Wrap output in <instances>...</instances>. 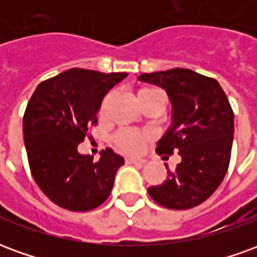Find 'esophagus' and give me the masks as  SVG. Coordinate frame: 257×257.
<instances>
[{"instance_id": "1", "label": "esophagus", "mask_w": 257, "mask_h": 257, "mask_svg": "<svg viewBox=\"0 0 257 257\" xmlns=\"http://www.w3.org/2000/svg\"><path fill=\"white\" fill-rule=\"evenodd\" d=\"M125 162L126 164H135V165H143L145 164V160H138V158H125Z\"/></svg>"}]
</instances>
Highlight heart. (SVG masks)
Here are the masks:
<instances>
[{"label":"heart","instance_id":"heart-1","mask_svg":"<svg viewBox=\"0 0 257 257\" xmlns=\"http://www.w3.org/2000/svg\"><path fill=\"white\" fill-rule=\"evenodd\" d=\"M158 96H164L160 89H157L154 86H143L138 90V100L139 103H145V101L158 97ZM107 99L103 101L101 106V111L104 110ZM153 139V135L150 132H139L135 129H121L117 134L114 135L112 142L117 147L118 150L125 154H138L145 147V145L149 140Z\"/></svg>","mask_w":257,"mask_h":257}]
</instances>
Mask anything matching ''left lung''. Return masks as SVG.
Returning a JSON list of instances; mask_svg holds the SVG:
<instances>
[{
	"label": "left lung",
	"mask_w": 257,
	"mask_h": 257,
	"mask_svg": "<svg viewBox=\"0 0 257 257\" xmlns=\"http://www.w3.org/2000/svg\"><path fill=\"white\" fill-rule=\"evenodd\" d=\"M138 79L164 88L172 103V126L157 143V153L179 151L182 157L161 186L149 187L150 197L168 209L202 204L223 182L231 157L234 112L224 90L215 78L189 68L142 74Z\"/></svg>",
	"instance_id": "left-lung-1"
}]
</instances>
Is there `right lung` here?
Instances as JSON below:
<instances>
[{"label": "right lung", "instance_id": "obj_1", "mask_svg": "<svg viewBox=\"0 0 257 257\" xmlns=\"http://www.w3.org/2000/svg\"><path fill=\"white\" fill-rule=\"evenodd\" d=\"M126 73L71 68L37 86L26 107L23 135L33 178L52 202L73 212L101 205L111 193L123 158L111 149L100 160L78 153L88 128L97 123L101 100Z\"/></svg>", "mask_w": 257, "mask_h": 257}]
</instances>
